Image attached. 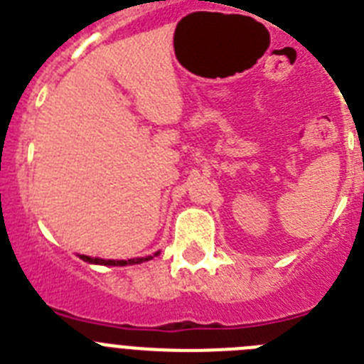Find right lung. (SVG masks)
<instances>
[{"label": "right lung", "instance_id": "1", "mask_svg": "<svg viewBox=\"0 0 364 364\" xmlns=\"http://www.w3.org/2000/svg\"><path fill=\"white\" fill-rule=\"evenodd\" d=\"M154 255H159V253H154ZM80 259H83L85 262H91V264H105V266H127V264H138V262H144V260H149L153 257H142V259H129V260H104L98 259V257H87V255H80Z\"/></svg>", "mask_w": 364, "mask_h": 364}]
</instances>
